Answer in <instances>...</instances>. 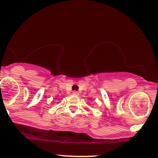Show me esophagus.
<instances>
[{"instance_id":"obj_1","label":"esophagus","mask_w":158,"mask_h":158,"mask_svg":"<svg viewBox=\"0 0 158 158\" xmlns=\"http://www.w3.org/2000/svg\"><path fill=\"white\" fill-rule=\"evenodd\" d=\"M73 95H79V92H78L77 91H73Z\"/></svg>"}]
</instances>
